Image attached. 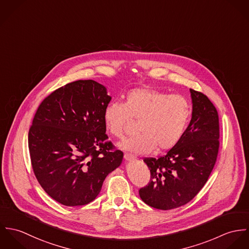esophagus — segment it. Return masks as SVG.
<instances>
[{
	"mask_svg": "<svg viewBox=\"0 0 249 249\" xmlns=\"http://www.w3.org/2000/svg\"><path fill=\"white\" fill-rule=\"evenodd\" d=\"M124 159L126 161H133V160H136V157L133 155V154H130V153H124Z\"/></svg>",
	"mask_w": 249,
	"mask_h": 249,
	"instance_id": "esophagus-1",
	"label": "esophagus"
}]
</instances>
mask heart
Here are the masks:
<instances>
[{
    "instance_id": "b5f03b06",
    "label": "heart",
    "mask_w": 249,
    "mask_h": 249,
    "mask_svg": "<svg viewBox=\"0 0 249 249\" xmlns=\"http://www.w3.org/2000/svg\"><path fill=\"white\" fill-rule=\"evenodd\" d=\"M191 116L192 107L185 97L142 87L130 90L124 103H109L104 122L110 134L122 137L130 121L139 120L140 133L119 145L134 153H149L155 147L159 151L175 147L184 136Z\"/></svg>"
}]
</instances>
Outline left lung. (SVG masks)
Masks as SVG:
<instances>
[{
	"instance_id": "8db88e82",
	"label": "left lung",
	"mask_w": 249,
	"mask_h": 249,
	"mask_svg": "<svg viewBox=\"0 0 249 249\" xmlns=\"http://www.w3.org/2000/svg\"><path fill=\"white\" fill-rule=\"evenodd\" d=\"M191 122L178 144L158 159L144 158L150 171L147 186L139 190L150 207L171 210L191 201L210 177L219 146L215 107L202 93L190 89Z\"/></svg>"
}]
</instances>
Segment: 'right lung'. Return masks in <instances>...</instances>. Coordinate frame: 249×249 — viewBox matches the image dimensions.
Returning a JSON list of instances; mask_svg holds the SVG:
<instances>
[{"label":"right lung","instance_id":"add662e5","mask_svg":"<svg viewBox=\"0 0 249 249\" xmlns=\"http://www.w3.org/2000/svg\"><path fill=\"white\" fill-rule=\"evenodd\" d=\"M107 88L76 80L49 95L38 107L29 131V149L44 191L65 206L93 201L124 153L108 141L104 111Z\"/></svg>","mask_w":249,"mask_h":249}]
</instances>
